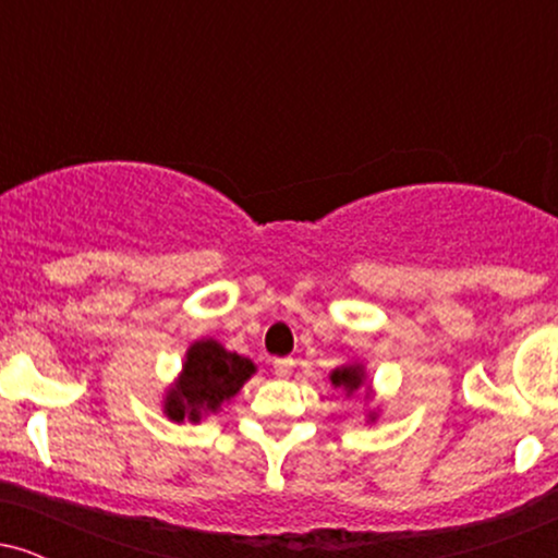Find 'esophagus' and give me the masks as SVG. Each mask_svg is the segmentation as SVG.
Instances as JSON below:
<instances>
[{"instance_id":"esophagus-1","label":"esophagus","mask_w":558,"mask_h":558,"mask_svg":"<svg viewBox=\"0 0 558 558\" xmlns=\"http://www.w3.org/2000/svg\"><path fill=\"white\" fill-rule=\"evenodd\" d=\"M293 364H296V362H293L291 356H283V360H275V362H272L275 375H278V377H288V375H291Z\"/></svg>"}]
</instances>
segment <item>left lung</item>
I'll use <instances>...</instances> for the list:
<instances>
[{
    "label": "left lung",
    "mask_w": 558,
    "mask_h": 558,
    "mask_svg": "<svg viewBox=\"0 0 558 558\" xmlns=\"http://www.w3.org/2000/svg\"><path fill=\"white\" fill-rule=\"evenodd\" d=\"M330 383L336 388H343L345 396H351L354 390H360L364 386V367L362 364H343V367L332 369ZM369 417L375 420V414H369Z\"/></svg>",
    "instance_id": "obj_1"
}]
</instances>
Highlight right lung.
Here are the masks:
<instances>
[{
  "label": "right lung",
  "mask_w": 558,
  "mask_h": 558,
  "mask_svg": "<svg viewBox=\"0 0 558 558\" xmlns=\"http://www.w3.org/2000/svg\"><path fill=\"white\" fill-rule=\"evenodd\" d=\"M254 373L257 367L252 360L228 351L213 338L191 343L181 377L165 396V414L172 422H198L233 399Z\"/></svg>",
  "instance_id": "add662e5"
}]
</instances>
